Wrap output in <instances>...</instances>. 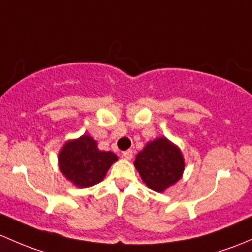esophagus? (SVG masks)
<instances>
[{
  "label": "esophagus",
  "instance_id": "1",
  "mask_svg": "<svg viewBox=\"0 0 252 252\" xmlns=\"http://www.w3.org/2000/svg\"><path fill=\"white\" fill-rule=\"evenodd\" d=\"M123 155H124V158H125L126 160H131L132 158H133V150H132V149L126 150V152L123 153Z\"/></svg>",
  "mask_w": 252,
  "mask_h": 252
}]
</instances>
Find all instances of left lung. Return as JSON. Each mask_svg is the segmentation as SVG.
<instances>
[{
    "instance_id": "1",
    "label": "left lung",
    "mask_w": 252,
    "mask_h": 252,
    "mask_svg": "<svg viewBox=\"0 0 252 252\" xmlns=\"http://www.w3.org/2000/svg\"><path fill=\"white\" fill-rule=\"evenodd\" d=\"M143 182L152 190L162 193L181 180L184 159L181 149L166 137L147 143L134 161Z\"/></svg>"
}]
</instances>
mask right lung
Masks as SVG:
<instances>
[{
	"mask_svg": "<svg viewBox=\"0 0 252 252\" xmlns=\"http://www.w3.org/2000/svg\"><path fill=\"white\" fill-rule=\"evenodd\" d=\"M116 160L113 152L98 149L97 142L87 134L66 142L58 155L61 172L79 188L102 182Z\"/></svg>",
	"mask_w": 252,
	"mask_h": 252,
	"instance_id": "obj_1",
	"label": "right lung"
}]
</instances>
